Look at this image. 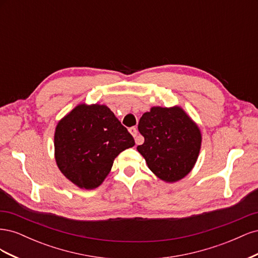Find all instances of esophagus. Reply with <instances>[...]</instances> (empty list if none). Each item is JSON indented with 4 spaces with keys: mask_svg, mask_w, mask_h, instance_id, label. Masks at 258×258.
<instances>
[{
    "mask_svg": "<svg viewBox=\"0 0 258 258\" xmlns=\"http://www.w3.org/2000/svg\"><path fill=\"white\" fill-rule=\"evenodd\" d=\"M129 132H130V134L132 135V137L136 138V143H137V144H140V143H141V142L139 141V139L137 138V135H138V129H137L136 127H131V128H129Z\"/></svg>",
    "mask_w": 258,
    "mask_h": 258,
    "instance_id": "1",
    "label": "esophagus"
}]
</instances>
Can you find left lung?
<instances>
[{
  "label": "left lung",
  "mask_w": 258,
  "mask_h": 258,
  "mask_svg": "<svg viewBox=\"0 0 258 258\" xmlns=\"http://www.w3.org/2000/svg\"><path fill=\"white\" fill-rule=\"evenodd\" d=\"M138 129L144 143L137 147L152 172L173 183L188 174L201 147L198 126L179 106H154L142 115Z\"/></svg>",
  "instance_id": "8db88e82"
}]
</instances>
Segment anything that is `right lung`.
I'll list each match as a JSON object with an SVG mask.
<instances>
[{
    "label": "right lung",
    "instance_id": "right-lung-1",
    "mask_svg": "<svg viewBox=\"0 0 258 258\" xmlns=\"http://www.w3.org/2000/svg\"><path fill=\"white\" fill-rule=\"evenodd\" d=\"M136 143L106 105L80 104L54 131V158L63 175L80 188L93 189L110 173L114 159Z\"/></svg>",
    "mask_w": 258,
    "mask_h": 258
}]
</instances>
